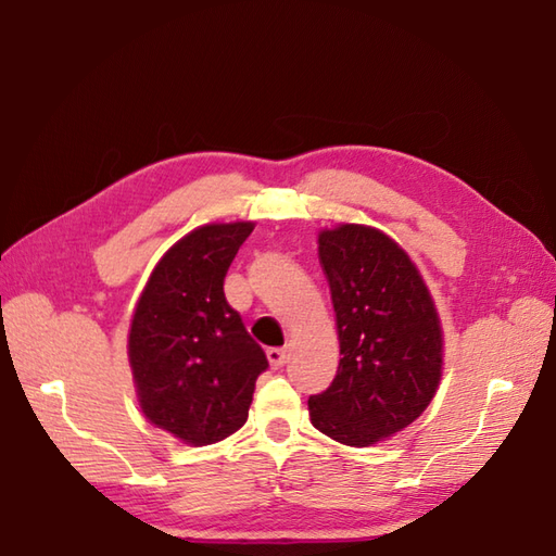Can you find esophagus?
<instances>
[{
  "mask_svg": "<svg viewBox=\"0 0 556 556\" xmlns=\"http://www.w3.org/2000/svg\"><path fill=\"white\" fill-rule=\"evenodd\" d=\"M287 358H289L287 349H267V361L271 368H281V365L287 363Z\"/></svg>",
  "mask_w": 556,
  "mask_h": 556,
  "instance_id": "1",
  "label": "esophagus"
}]
</instances>
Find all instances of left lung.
<instances>
[{
	"label": "left lung",
	"mask_w": 556,
	"mask_h": 556,
	"mask_svg": "<svg viewBox=\"0 0 556 556\" xmlns=\"http://www.w3.org/2000/svg\"><path fill=\"white\" fill-rule=\"evenodd\" d=\"M332 291L339 370L308 399L320 432L368 446L404 430L428 408L442 377V329L416 265L382 231L341 224L320 233Z\"/></svg>",
	"instance_id": "obj_1"
}]
</instances>
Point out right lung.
<instances>
[{"instance_id":"obj_1","label":"right lung","mask_w":556,"mask_h":556,"mask_svg":"<svg viewBox=\"0 0 556 556\" xmlns=\"http://www.w3.org/2000/svg\"><path fill=\"white\" fill-rule=\"evenodd\" d=\"M253 222L207 224L174 243L148 281L128 334L140 408L186 444H212L248 418L269 363L224 296Z\"/></svg>"}]
</instances>
